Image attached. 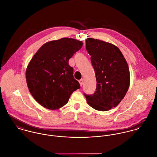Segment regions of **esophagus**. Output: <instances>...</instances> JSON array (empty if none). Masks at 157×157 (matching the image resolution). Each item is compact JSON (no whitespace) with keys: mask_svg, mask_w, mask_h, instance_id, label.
Listing matches in <instances>:
<instances>
[{"mask_svg":"<svg viewBox=\"0 0 157 157\" xmlns=\"http://www.w3.org/2000/svg\"><path fill=\"white\" fill-rule=\"evenodd\" d=\"M79 83H80V85L81 86H82L83 84V79H81L79 80Z\"/></svg>","mask_w":157,"mask_h":157,"instance_id":"obj_1","label":"esophagus"}]
</instances>
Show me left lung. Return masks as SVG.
<instances>
[{
  "mask_svg": "<svg viewBox=\"0 0 157 157\" xmlns=\"http://www.w3.org/2000/svg\"><path fill=\"white\" fill-rule=\"evenodd\" d=\"M86 49L95 72L96 90L84 94L92 108L105 111L116 107L125 96L130 85V73L120 50L110 43L88 38Z\"/></svg>",
  "mask_w": 157,
  "mask_h": 157,
  "instance_id": "1",
  "label": "left lung"
}]
</instances>
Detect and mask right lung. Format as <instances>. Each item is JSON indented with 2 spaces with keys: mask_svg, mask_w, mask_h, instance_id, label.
Instances as JSON below:
<instances>
[{
  "mask_svg": "<svg viewBox=\"0 0 157 157\" xmlns=\"http://www.w3.org/2000/svg\"><path fill=\"white\" fill-rule=\"evenodd\" d=\"M82 46V41L71 38L48 42L29 63L26 70L28 88L34 98L45 108H62L72 93L80 89L68 61Z\"/></svg>",
  "mask_w": 157,
  "mask_h": 157,
  "instance_id": "add662e5",
  "label": "right lung"
}]
</instances>
